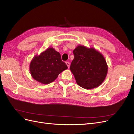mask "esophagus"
<instances>
[{
  "instance_id": "34e87169",
  "label": "esophagus",
  "mask_w": 134,
  "mask_h": 134,
  "mask_svg": "<svg viewBox=\"0 0 134 134\" xmlns=\"http://www.w3.org/2000/svg\"><path fill=\"white\" fill-rule=\"evenodd\" d=\"M66 65H67V67L69 68V66H70V64H69V63L68 62H66Z\"/></svg>"
}]
</instances>
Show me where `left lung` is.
<instances>
[{"mask_svg":"<svg viewBox=\"0 0 134 134\" xmlns=\"http://www.w3.org/2000/svg\"><path fill=\"white\" fill-rule=\"evenodd\" d=\"M73 54L70 69L78 85L85 89L100 86L108 72L103 56L95 49L83 45H78L73 50Z\"/></svg>","mask_w":134,"mask_h":134,"instance_id":"left-lung-1","label":"left lung"}]
</instances>
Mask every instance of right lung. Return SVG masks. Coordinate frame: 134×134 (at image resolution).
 <instances>
[{
	"instance_id": "add662e5",
	"label": "right lung",
	"mask_w": 134,
	"mask_h": 134,
	"mask_svg": "<svg viewBox=\"0 0 134 134\" xmlns=\"http://www.w3.org/2000/svg\"><path fill=\"white\" fill-rule=\"evenodd\" d=\"M68 68L62 61L60 54L53 48H49L32 60L30 71L34 79L43 84L54 81L59 74Z\"/></svg>"
}]
</instances>
